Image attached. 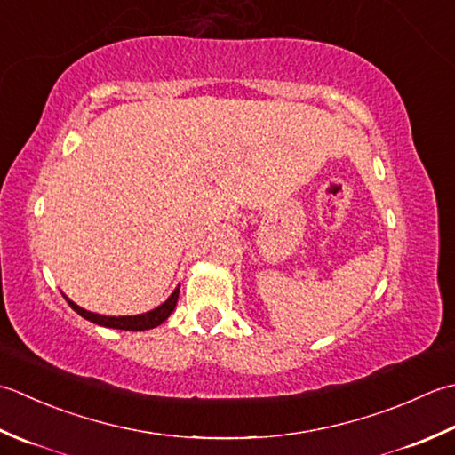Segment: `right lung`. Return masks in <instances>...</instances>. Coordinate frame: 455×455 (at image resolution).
Returning <instances> with one entry per match:
<instances>
[{
    "instance_id": "add662e5",
    "label": "right lung",
    "mask_w": 455,
    "mask_h": 455,
    "mask_svg": "<svg viewBox=\"0 0 455 455\" xmlns=\"http://www.w3.org/2000/svg\"><path fill=\"white\" fill-rule=\"evenodd\" d=\"M179 292H180V284L176 286V289L171 292L169 299H166L161 306H156V308H153L149 312L135 314V316H104V314H96V312L80 308V306L76 302H72L67 294H62V296L67 299V302L70 304V308L74 312H78L82 318L98 323V326L114 328V330H125V331H143V330H151V328L161 326V323L171 316L174 306H176V300H179Z\"/></svg>"
}]
</instances>
